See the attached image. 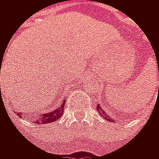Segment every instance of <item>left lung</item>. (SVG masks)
I'll return each mask as SVG.
<instances>
[{"instance_id":"8db88e82","label":"left lung","mask_w":159,"mask_h":159,"mask_svg":"<svg viewBox=\"0 0 159 159\" xmlns=\"http://www.w3.org/2000/svg\"><path fill=\"white\" fill-rule=\"evenodd\" d=\"M97 106H98L97 109H98V113L100 114V116H101L102 117H104L106 120H109V121H110V120H111V121L113 120V117H110V116H108V114H107L104 110H103V108H101V106L98 104V103L97 104Z\"/></svg>"}]
</instances>
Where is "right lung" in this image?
Returning a JSON list of instances; mask_svg holds the SVG:
<instances>
[{"mask_svg":"<svg viewBox=\"0 0 159 159\" xmlns=\"http://www.w3.org/2000/svg\"><path fill=\"white\" fill-rule=\"evenodd\" d=\"M64 104H65V98H63V101H62V103L61 104V106L59 108H57L56 110H54V111H52L50 113L39 114L38 116H36L35 123H38V124H45V123H50V122H53V121H56L57 120H59V118L63 114ZM18 114H19V116H21V114L22 113H18Z\"/></svg>","mask_w":159,"mask_h":159,"instance_id":"1","label":"right lung"}]
</instances>
